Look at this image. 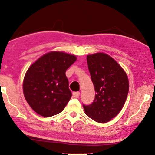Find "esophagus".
Returning a JSON list of instances; mask_svg holds the SVG:
<instances>
[{"mask_svg": "<svg viewBox=\"0 0 155 155\" xmlns=\"http://www.w3.org/2000/svg\"><path fill=\"white\" fill-rule=\"evenodd\" d=\"M72 95H73L74 98H78V96H80V92L79 91L73 92V93H72Z\"/></svg>", "mask_w": 155, "mask_h": 155, "instance_id": "esophagus-1", "label": "esophagus"}]
</instances>
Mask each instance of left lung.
Returning a JSON list of instances; mask_svg holds the SVG:
<instances>
[{
	"label": "left lung",
	"mask_w": 155,
	"mask_h": 155,
	"mask_svg": "<svg viewBox=\"0 0 155 155\" xmlns=\"http://www.w3.org/2000/svg\"><path fill=\"white\" fill-rule=\"evenodd\" d=\"M87 63L96 94L91 104H83V109L94 121L107 123L124 105L129 90L128 77L117 61L106 54L88 55Z\"/></svg>",
	"instance_id": "8db88e82"
}]
</instances>
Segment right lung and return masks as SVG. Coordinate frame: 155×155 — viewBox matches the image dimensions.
<instances>
[{"label":"right lung","mask_w":155,"mask_h":155,"mask_svg":"<svg viewBox=\"0 0 155 155\" xmlns=\"http://www.w3.org/2000/svg\"><path fill=\"white\" fill-rule=\"evenodd\" d=\"M76 59L63 52H50L27 70L23 82L24 95L35 112L51 117L64 109L72 96L65 72Z\"/></svg>","instance_id":"add662e5"}]
</instances>
